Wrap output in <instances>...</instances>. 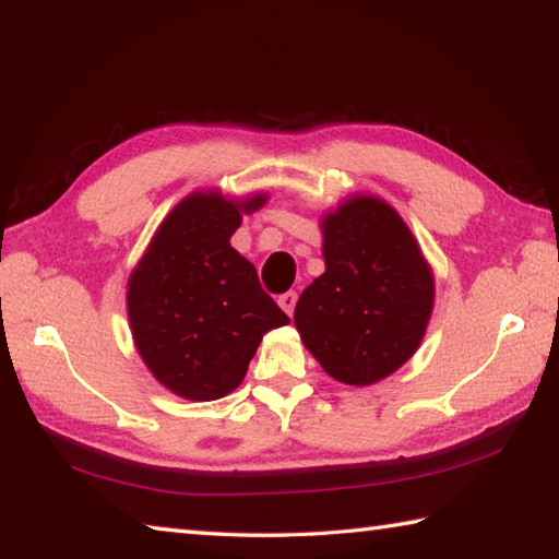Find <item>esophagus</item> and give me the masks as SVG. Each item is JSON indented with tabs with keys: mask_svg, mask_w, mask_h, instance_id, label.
<instances>
[{
	"mask_svg": "<svg viewBox=\"0 0 559 559\" xmlns=\"http://www.w3.org/2000/svg\"><path fill=\"white\" fill-rule=\"evenodd\" d=\"M296 302H298V293L296 290H288L283 293V296L278 298V306L286 310L288 314H293V310H296Z\"/></svg>",
	"mask_w": 559,
	"mask_h": 559,
	"instance_id": "esophagus-1",
	"label": "esophagus"
}]
</instances>
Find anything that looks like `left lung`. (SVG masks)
Masks as SVG:
<instances>
[{"mask_svg":"<svg viewBox=\"0 0 559 559\" xmlns=\"http://www.w3.org/2000/svg\"><path fill=\"white\" fill-rule=\"evenodd\" d=\"M324 273L296 306L300 340L332 379L369 385L420 347L435 281L418 241L383 200L357 195L322 217Z\"/></svg>","mask_w":559,"mask_h":559,"instance_id":"1","label":"left lung"}]
</instances>
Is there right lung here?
Segmentation results:
<instances>
[{
    "label": "right lung",
    "instance_id": "obj_1",
    "mask_svg": "<svg viewBox=\"0 0 559 559\" xmlns=\"http://www.w3.org/2000/svg\"><path fill=\"white\" fill-rule=\"evenodd\" d=\"M245 202L217 190L192 192L170 210L129 278L127 308L151 373L188 401H217L245 381L261 337L288 324L257 269L229 245Z\"/></svg>",
    "mask_w": 559,
    "mask_h": 559
}]
</instances>
